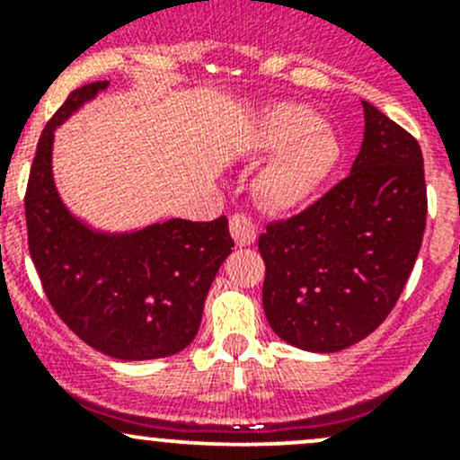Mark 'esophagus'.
I'll return each mask as SVG.
<instances>
[{"mask_svg":"<svg viewBox=\"0 0 460 460\" xmlns=\"http://www.w3.org/2000/svg\"><path fill=\"white\" fill-rule=\"evenodd\" d=\"M229 231L231 235H234L238 247H249V244L256 243L258 238V226L253 225L252 217L244 216V213H235V216H231Z\"/></svg>","mask_w":460,"mask_h":460,"instance_id":"esophagus-1","label":"esophagus"}]
</instances>
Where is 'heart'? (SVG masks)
Masks as SVG:
<instances>
[{"label": "heart", "mask_w": 460, "mask_h": 460, "mask_svg": "<svg viewBox=\"0 0 460 460\" xmlns=\"http://www.w3.org/2000/svg\"><path fill=\"white\" fill-rule=\"evenodd\" d=\"M252 151L273 157L258 175L256 189L264 202L278 211L300 207L323 187L342 155L341 140L312 109L300 104H276L264 111Z\"/></svg>", "instance_id": "obj_1"}]
</instances>
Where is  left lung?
<instances>
[{
  "mask_svg": "<svg viewBox=\"0 0 460 460\" xmlns=\"http://www.w3.org/2000/svg\"><path fill=\"white\" fill-rule=\"evenodd\" d=\"M363 111L351 173L258 240L264 316L282 341L318 354L351 347L389 316L423 243L419 142L369 102Z\"/></svg>",
  "mask_w": 460,
  "mask_h": 460,
  "instance_id": "8db88e82",
  "label": "left lung"
}]
</instances>
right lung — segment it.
<instances>
[{"instance_id":"right-lung-1","label":"right lung","mask_w":460,"mask_h":460,"mask_svg":"<svg viewBox=\"0 0 460 460\" xmlns=\"http://www.w3.org/2000/svg\"><path fill=\"white\" fill-rule=\"evenodd\" d=\"M106 86L75 88L41 131L24 198L29 252L49 303L86 345L119 360L164 358L196 338L234 240L225 216L100 234L68 213L50 166L55 127Z\"/></svg>"}]
</instances>
